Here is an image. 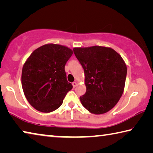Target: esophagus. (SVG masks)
I'll return each mask as SVG.
<instances>
[{"mask_svg": "<svg viewBox=\"0 0 153 153\" xmlns=\"http://www.w3.org/2000/svg\"><path fill=\"white\" fill-rule=\"evenodd\" d=\"M72 85H73L74 88H76L77 86V82H74L73 83H72Z\"/></svg>", "mask_w": 153, "mask_h": 153, "instance_id": "esophagus-1", "label": "esophagus"}]
</instances>
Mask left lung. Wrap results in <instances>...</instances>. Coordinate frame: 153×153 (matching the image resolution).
<instances>
[{
	"label": "left lung",
	"instance_id": "obj_1",
	"mask_svg": "<svg viewBox=\"0 0 153 153\" xmlns=\"http://www.w3.org/2000/svg\"><path fill=\"white\" fill-rule=\"evenodd\" d=\"M73 50L84 70L86 92L79 97L82 105L95 115L108 112L123 94L127 75L125 61L109 47L94 46Z\"/></svg>",
	"mask_w": 153,
	"mask_h": 153
}]
</instances>
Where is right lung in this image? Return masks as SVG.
<instances>
[{
    "label": "right lung",
    "mask_w": 153,
    "mask_h": 153,
    "mask_svg": "<svg viewBox=\"0 0 153 153\" xmlns=\"http://www.w3.org/2000/svg\"><path fill=\"white\" fill-rule=\"evenodd\" d=\"M73 54L67 46L46 44L33 51L23 66L22 85L25 97L38 111L50 113L63 103L72 89L65 66Z\"/></svg>",
    "instance_id": "right-lung-1"
}]
</instances>
